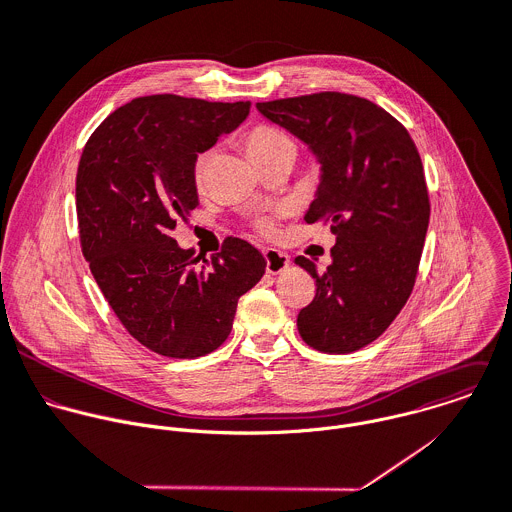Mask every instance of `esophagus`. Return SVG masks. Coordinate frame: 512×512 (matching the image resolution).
Segmentation results:
<instances>
[{
    "label": "esophagus",
    "instance_id": "1",
    "mask_svg": "<svg viewBox=\"0 0 512 512\" xmlns=\"http://www.w3.org/2000/svg\"><path fill=\"white\" fill-rule=\"evenodd\" d=\"M263 257H265V263H267V273L271 275H277L281 271H285L289 267V255L277 251V249H265L263 251Z\"/></svg>",
    "mask_w": 512,
    "mask_h": 512
}]
</instances>
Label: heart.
I'll return each mask as SVG.
<instances>
[{
  "label": "heart",
  "instance_id": "b5f03b06",
  "mask_svg": "<svg viewBox=\"0 0 512 512\" xmlns=\"http://www.w3.org/2000/svg\"><path fill=\"white\" fill-rule=\"evenodd\" d=\"M245 147L249 151V155L259 161V159H265V157H271L275 153H281V151H295V143L293 139L279 127L275 125H255L247 135H245ZM211 155L213 151L207 149L203 153L197 155L195 159V165H193V177L195 181L201 185L203 179H205V173H207V167H209V161H211ZM257 229L263 233V235H273L275 231V225H273V219L269 217H263L259 219L257 223Z\"/></svg>",
  "mask_w": 512,
  "mask_h": 512
}]
</instances>
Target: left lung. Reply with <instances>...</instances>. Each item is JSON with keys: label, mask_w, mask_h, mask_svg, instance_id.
Returning <instances> with one entry per match:
<instances>
[{"label": "left lung", "mask_w": 512, "mask_h": 512, "mask_svg": "<svg viewBox=\"0 0 512 512\" xmlns=\"http://www.w3.org/2000/svg\"><path fill=\"white\" fill-rule=\"evenodd\" d=\"M273 123L305 141L321 163V185L305 221H331L333 263L299 311L303 341L321 353H353L381 337L413 293L431 201L423 161L401 121L377 103L339 91L257 103Z\"/></svg>", "instance_id": "obj_1"}]
</instances>
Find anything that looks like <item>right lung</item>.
<instances>
[{
  "label": "right lung",
  "instance_id": "obj_1",
  "mask_svg": "<svg viewBox=\"0 0 512 512\" xmlns=\"http://www.w3.org/2000/svg\"><path fill=\"white\" fill-rule=\"evenodd\" d=\"M249 101L137 97L87 139L75 179L79 241L109 307L149 351L203 357L225 343L237 301L265 273L263 255L231 237L195 257L169 231L197 207L193 165L249 115Z\"/></svg>",
  "mask_w": 512,
  "mask_h": 512
}]
</instances>
